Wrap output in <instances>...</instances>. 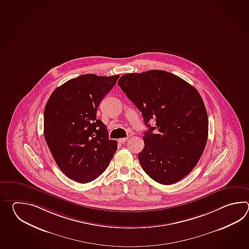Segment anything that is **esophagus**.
<instances>
[{"instance_id":"esophagus-1","label":"esophagus","mask_w":249,"mask_h":249,"mask_svg":"<svg viewBox=\"0 0 249 249\" xmlns=\"http://www.w3.org/2000/svg\"><path fill=\"white\" fill-rule=\"evenodd\" d=\"M128 139H129L128 137L123 138V139H119V140H118V142H119L120 143H125L127 141H128Z\"/></svg>"}]
</instances>
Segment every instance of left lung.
I'll return each mask as SVG.
<instances>
[{"instance_id":"1","label":"left lung","mask_w":249,"mask_h":249,"mask_svg":"<svg viewBox=\"0 0 249 249\" xmlns=\"http://www.w3.org/2000/svg\"><path fill=\"white\" fill-rule=\"evenodd\" d=\"M142 114L149 128L138 155L142 169L160 184L183 179L196 166L207 145L208 117L199 92L163 70L124 74L117 82ZM156 125L150 127L149 121Z\"/></svg>"}]
</instances>
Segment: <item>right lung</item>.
<instances>
[{"mask_svg": "<svg viewBox=\"0 0 249 249\" xmlns=\"http://www.w3.org/2000/svg\"><path fill=\"white\" fill-rule=\"evenodd\" d=\"M119 74H87L69 80L50 96L44 108V138L59 169L80 183L95 180L117 148L102 121L96 118L103 97Z\"/></svg>", "mask_w": 249, "mask_h": 249, "instance_id": "1", "label": "right lung"}]
</instances>
